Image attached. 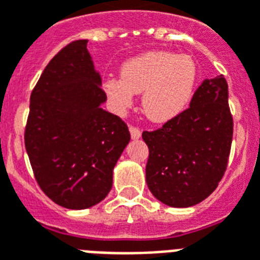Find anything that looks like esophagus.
I'll use <instances>...</instances> for the list:
<instances>
[{
    "mask_svg": "<svg viewBox=\"0 0 260 260\" xmlns=\"http://www.w3.org/2000/svg\"><path fill=\"white\" fill-rule=\"evenodd\" d=\"M128 130H130V134H132L133 140H138L141 137V130L138 127H136V126H130Z\"/></svg>",
    "mask_w": 260,
    "mask_h": 260,
    "instance_id": "1",
    "label": "esophagus"
}]
</instances>
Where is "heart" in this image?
Wrapping results in <instances>:
<instances>
[{"label": "heart", "mask_w": 260, "mask_h": 260, "mask_svg": "<svg viewBox=\"0 0 260 260\" xmlns=\"http://www.w3.org/2000/svg\"><path fill=\"white\" fill-rule=\"evenodd\" d=\"M198 70L190 55L148 51L124 62L120 78H107L104 90L116 111L127 110L133 94L142 93V110L153 122H167L183 111L197 82Z\"/></svg>", "instance_id": "obj_1"}]
</instances>
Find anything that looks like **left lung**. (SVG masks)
<instances>
[{"label":"left lung","mask_w":260,"mask_h":260,"mask_svg":"<svg viewBox=\"0 0 260 260\" xmlns=\"http://www.w3.org/2000/svg\"><path fill=\"white\" fill-rule=\"evenodd\" d=\"M232 137L228 84L221 74L198 86L187 110L162 127L142 133L150 192L172 207L202 202L224 176Z\"/></svg>","instance_id":"left-lung-1"}]
</instances>
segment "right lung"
<instances>
[{
  "label": "right lung",
  "instance_id": "right-lung-1",
  "mask_svg": "<svg viewBox=\"0 0 260 260\" xmlns=\"http://www.w3.org/2000/svg\"><path fill=\"white\" fill-rule=\"evenodd\" d=\"M66 44L32 89L24 142L39 187L53 202L81 210L112 187V170L130 141L127 124L104 111L107 94L86 50Z\"/></svg>",
  "mask_w": 260,
  "mask_h": 260
}]
</instances>
